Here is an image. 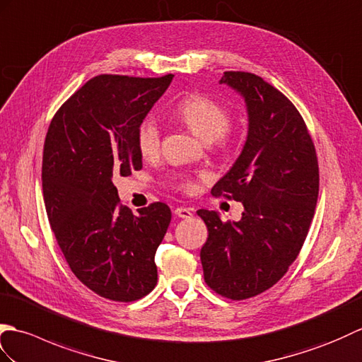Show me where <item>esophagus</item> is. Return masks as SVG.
I'll use <instances>...</instances> for the list:
<instances>
[{"label": "esophagus", "instance_id": "obj_1", "mask_svg": "<svg viewBox=\"0 0 362 362\" xmlns=\"http://www.w3.org/2000/svg\"><path fill=\"white\" fill-rule=\"evenodd\" d=\"M173 214L176 216H180V218H190V216H192L190 209H187V207H176Z\"/></svg>", "mask_w": 362, "mask_h": 362}]
</instances>
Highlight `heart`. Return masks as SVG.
Returning a JSON list of instances; mask_svg holds the SVG:
<instances>
[{"instance_id": "b5f03b06", "label": "heart", "mask_w": 362, "mask_h": 362, "mask_svg": "<svg viewBox=\"0 0 362 362\" xmlns=\"http://www.w3.org/2000/svg\"><path fill=\"white\" fill-rule=\"evenodd\" d=\"M173 115L203 141H214L218 150H226L232 134L229 130L232 113L228 105L204 93H192L173 108ZM136 147L144 159H155L160 151V128L153 117H146L136 132ZM176 187L184 194L195 189V178L176 175Z\"/></svg>"}]
</instances>
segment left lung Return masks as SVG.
Returning a JSON list of instances; mask_svg holds the SVG:
<instances>
[{
  "label": "left lung",
  "instance_id": "obj_1",
  "mask_svg": "<svg viewBox=\"0 0 362 362\" xmlns=\"http://www.w3.org/2000/svg\"><path fill=\"white\" fill-rule=\"evenodd\" d=\"M243 94L249 132L242 155L212 195L242 202L237 223L198 211L207 226L202 247L204 280L230 300L264 293L282 279L308 235L319 195L315 142L293 102L246 71L220 80Z\"/></svg>",
  "mask_w": 362,
  "mask_h": 362
}]
</instances>
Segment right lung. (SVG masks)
Here are the masks:
<instances>
[{"label": "right lung", "mask_w": 362, "mask_h": 362, "mask_svg": "<svg viewBox=\"0 0 362 362\" xmlns=\"http://www.w3.org/2000/svg\"><path fill=\"white\" fill-rule=\"evenodd\" d=\"M172 78L95 76L46 133L43 198L55 240L80 282L115 302L142 299L158 282L155 254L170 207L156 202L133 215L113 181L142 168L136 132Z\"/></svg>", "instance_id": "obj_1"}]
</instances>
